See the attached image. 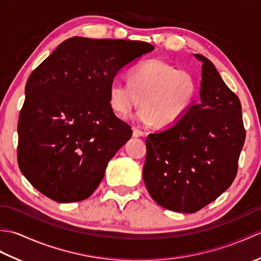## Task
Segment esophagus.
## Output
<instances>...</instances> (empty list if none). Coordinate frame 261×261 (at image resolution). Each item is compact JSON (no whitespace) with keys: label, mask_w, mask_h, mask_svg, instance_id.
I'll list each match as a JSON object with an SVG mask.
<instances>
[{"label":"esophagus","mask_w":261,"mask_h":261,"mask_svg":"<svg viewBox=\"0 0 261 261\" xmlns=\"http://www.w3.org/2000/svg\"><path fill=\"white\" fill-rule=\"evenodd\" d=\"M132 131H134V137H135V138L142 137V136H143V132L140 131V130L138 129V127H136V126L132 127Z\"/></svg>","instance_id":"34e87169"}]
</instances>
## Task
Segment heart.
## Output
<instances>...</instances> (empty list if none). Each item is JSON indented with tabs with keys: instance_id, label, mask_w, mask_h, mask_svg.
Instances as JSON below:
<instances>
[{
	"instance_id": "heart-1",
	"label": "heart",
	"mask_w": 261,
	"mask_h": 261,
	"mask_svg": "<svg viewBox=\"0 0 261 261\" xmlns=\"http://www.w3.org/2000/svg\"><path fill=\"white\" fill-rule=\"evenodd\" d=\"M197 80L191 71L177 69L162 59H150L130 71L129 84L119 80L109 86V103L116 114H129L138 104L135 115L145 124L158 127L176 124L191 109L197 94Z\"/></svg>"
}]
</instances>
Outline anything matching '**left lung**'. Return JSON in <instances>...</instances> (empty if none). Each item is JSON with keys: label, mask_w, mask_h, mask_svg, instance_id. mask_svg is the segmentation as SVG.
Instances as JSON below:
<instances>
[{"label": "left lung", "mask_w": 261, "mask_h": 261, "mask_svg": "<svg viewBox=\"0 0 261 261\" xmlns=\"http://www.w3.org/2000/svg\"><path fill=\"white\" fill-rule=\"evenodd\" d=\"M199 102L169 127L147 137L142 175L160 206L195 213L231 186L246 131L239 98L202 55Z\"/></svg>", "instance_id": "obj_1"}]
</instances>
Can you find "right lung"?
Listing matches in <instances>:
<instances>
[{
    "mask_svg": "<svg viewBox=\"0 0 261 261\" xmlns=\"http://www.w3.org/2000/svg\"><path fill=\"white\" fill-rule=\"evenodd\" d=\"M153 49L142 41L73 37L32 71L19 116L18 163L36 190L58 203L92 195L132 136L110 107L109 86Z\"/></svg>",
    "mask_w": 261,
    "mask_h": 261,
    "instance_id": "add662e5",
    "label": "right lung"
}]
</instances>
